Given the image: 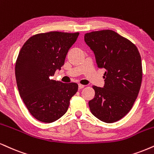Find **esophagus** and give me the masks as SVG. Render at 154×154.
Returning <instances> with one entry per match:
<instances>
[{
	"label": "esophagus",
	"mask_w": 154,
	"mask_h": 154,
	"mask_svg": "<svg viewBox=\"0 0 154 154\" xmlns=\"http://www.w3.org/2000/svg\"><path fill=\"white\" fill-rule=\"evenodd\" d=\"M79 89H83L84 87H85V85H81V84H79Z\"/></svg>",
	"instance_id": "34e87169"
}]
</instances>
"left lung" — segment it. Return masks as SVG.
<instances>
[{"mask_svg":"<svg viewBox=\"0 0 154 154\" xmlns=\"http://www.w3.org/2000/svg\"><path fill=\"white\" fill-rule=\"evenodd\" d=\"M99 68L106 69L104 87L93 86L95 95L89 102L91 114L113 123L129 113L139 94L142 81L141 55L137 46L111 30L85 35Z\"/></svg>","mask_w":154,"mask_h":154,"instance_id":"obj_1","label":"left lung"}]
</instances>
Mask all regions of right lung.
Instances as JSON below:
<instances>
[{
	"label": "right lung",
	"instance_id": "obj_1",
	"mask_svg": "<svg viewBox=\"0 0 154 154\" xmlns=\"http://www.w3.org/2000/svg\"><path fill=\"white\" fill-rule=\"evenodd\" d=\"M79 34L54 31L35 35L19 52L15 67L17 89L27 109L38 121L52 123L62 117L77 91V83L55 81L52 76L64 65Z\"/></svg>",
	"mask_w": 154,
	"mask_h": 154
}]
</instances>
